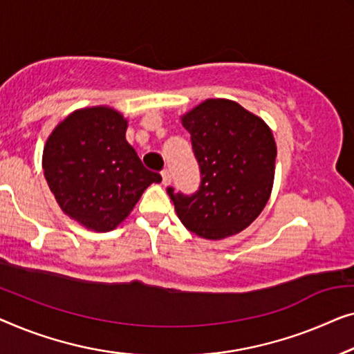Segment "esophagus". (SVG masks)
<instances>
[{
  "mask_svg": "<svg viewBox=\"0 0 354 354\" xmlns=\"http://www.w3.org/2000/svg\"><path fill=\"white\" fill-rule=\"evenodd\" d=\"M170 183H171L170 171L163 170V171H162V184H163V186H168V184H170Z\"/></svg>",
  "mask_w": 354,
  "mask_h": 354,
  "instance_id": "1",
  "label": "esophagus"
}]
</instances>
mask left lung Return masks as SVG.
<instances>
[{"label":"left lung","instance_id":"left-lung-1","mask_svg":"<svg viewBox=\"0 0 354 354\" xmlns=\"http://www.w3.org/2000/svg\"><path fill=\"white\" fill-rule=\"evenodd\" d=\"M181 123L191 133L202 181L192 196L167 189L178 218L208 241L239 234L270 201L277 156L271 128L229 99H207Z\"/></svg>","mask_w":354,"mask_h":354}]
</instances>
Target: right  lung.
<instances>
[{
    "instance_id": "right-lung-1",
    "label": "right lung",
    "mask_w": 354,
    "mask_h": 354,
    "mask_svg": "<svg viewBox=\"0 0 354 354\" xmlns=\"http://www.w3.org/2000/svg\"><path fill=\"white\" fill-rule=\"evenodd\" d=\"M128 120L107 106L84 107L64 118L43 149V171L61 210L96 232L115 229L142 192L160 183L129 146Z\"/></svg>"
}]
</instances>
